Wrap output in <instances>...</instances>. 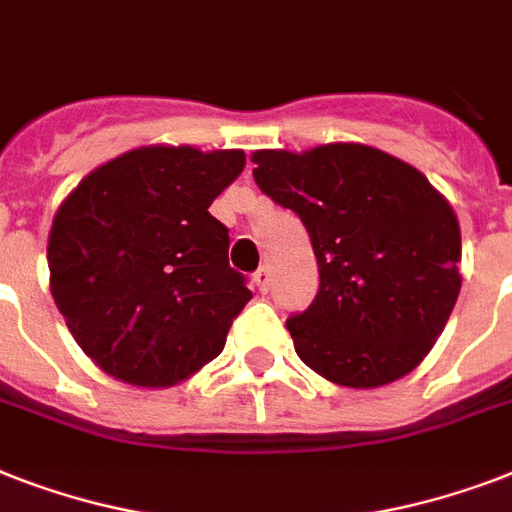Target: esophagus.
<instances>
[{
  "label": "esophagus",
  "instance_id": "obj_1",
  "mask_svg": "<svg viewBox=\"0 0 512 512\" xmlns=\"http://www.w3.org/2000/svg\"><path fill=\"white\" fill-rule=\"evenodd\" d=\"M252 279H255V284H257V289H260V292H268V289H271V271H268L265 265H263V268H257Z\"/></svg>",
  "mask_w": 512,
  "mask_h": 512
}]
</instances>
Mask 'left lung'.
Returning <instances> with one entry per match:
<instances>
[{
	"label": "left lung",
	"instance_id": "8db88e82",
	"mask_svg": "<svg viewBox=\"0 0 512 512\" xmlns=\"http://www.w3.org/2000/svg\"><path fill=\"white\" fill-rule=\"evenodd\" d=\"M257 188L311 236L319 292L287 329L345 388H377L428 356L460 295V225L428 177L358 143L257 151Z\"/></svg>",
	"mask_w": 512,
	"mask_h": 512
}]
</instances>
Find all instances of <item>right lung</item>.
Here are the masks:
<instances>
[{
    "instance_id": "right-lung-1",
    "label": "right lung",
    "mask_w": 512,
    "mask_h": 512,
    "mask_svg": "<svg viewBox=\"0 0 512 512\" xmlns=\"http://www.w3.org/2000/svg\"><path fill=\"white\" fill-rule=\"evenodd\" d=\"M241 151L138 148L76 185L52 220V297L82 350L116 380L167 388L223 353L252 300L209 204Z\"/></svg>"
}]
</instances>
